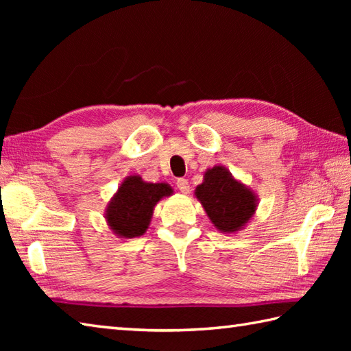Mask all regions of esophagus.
I'll use <instances>...</instances> for the list:
<instances>
[{
    "instance_id": "34e87169",
    "label": "esophagus",
    "mask_w": 351,
    "mask_h": 351,
    "mask_svg": "<svg viewBox=\"0 0 351 351\" xmlns=\"http://www.w3.org/2000/svg\"><path fill=\"white\" fill-rule=\"evenodd\" d=\"M176 187L182 193V195H189L190 193V184L187 180H184V178H180V180L176 181Z\"/></svg>"
}]
</instances>
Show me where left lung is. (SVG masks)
<instances>
[{
  "label": "left lung",
  "instance_id": "left-lung-1",
  "mask_svg": "<svg viewBox=\"0 0 351 351\" xmlns=\"http://www.w3.org/2000/svg\"><path fill=\"white\" fill-rule=\"evenodd\" d=\"M195 196L215 229L225 234L244 229L259 204L256 193L223 166L206 169L204 182L196 187Z\"/></svg>",
  "mask_w": 351,
  "mask_h": 351
}]
</instances>
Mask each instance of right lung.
Instances as JSON below:
<instances>
[{"mask_svg": "<svg viewBox=\"0 0 351 351\" xmlns=\"http://www.w3.org/2000/svg\"><path fill=\"white\" fill-rule=\"evenodd\" d=\"M171 195L173 189L166 182H146L138 175H130L110 199L104 217L119 238H136L151 225L155 205Z\"/></svg>", "mask_w": 351, "mask_h": 351, "instance_id": "add662e5", "label": "right lung"}]
</instances>
